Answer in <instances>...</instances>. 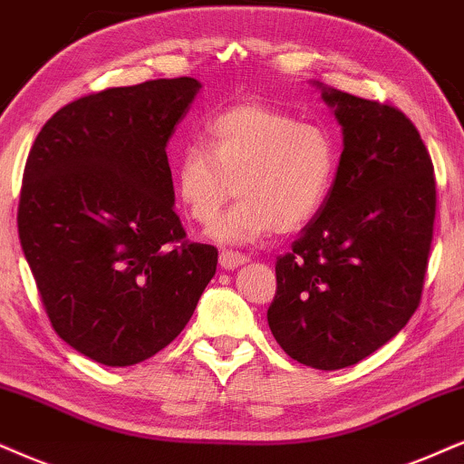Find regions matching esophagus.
Returning a JSON list of instances; mask_svg holds the SVG:
<instances>
[{"mask_svg":"<svg viewBox=\"0 0 464 464\" xmlns=\"http://www.w3.org/2000/svg\"><path fill=\"white\" fill-rule=\"evenodd\" d=\"M248 261V256L242 255V252H233V250H222L220 252V267L222 269H236L239 266Z\"/></svg>","mask_w":464,"mask_h":464,"instance_id":"1","label":"esophagus"}]
</instances>
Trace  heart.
Wrapping results in <instances>:
<instances>
[{
	"label": "heart",
	"instance_id": "1",
	"mask_svg": "<svg viewBox=\"0 0 464 464\" xmlns=\"http://www.w3.org/2000/svg\"><path fill=\"white\" fill-rule=\"evenodd\" d=\"M201 145L175 160V190L198 225H212L233 192L239 201L214 227L225 244H252L297 231L330 195L336 145L325 128L297 121L267 102L248 101L208 120Z\"/></svg>",
	"mask_w": 464,
	"mask_h": 464
}]
</instances>
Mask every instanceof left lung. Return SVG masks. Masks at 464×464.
<instances>
[{
    "label": "left lung",
    "instance_id": "obj_1",
    "mask_svg": "<svg viewBox=\"0 0 464 464\" xmlns=\"http://www.w3.org/2000/svg\"><path fill=\"white\" fill-rule=\"evenodd\" d=\"M313 85L343 128V154L324 208L276 261L267 324L293 360L338 371L383 347L420 306L437 188L407 115Z\"/></svg>",
    "mask_w": 464,
    "mask_h": 464
}]
</instances>
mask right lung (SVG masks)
<instances>
[{"label": "right lung", "mask_w": 464, "mask_h": 464, "mask_svg": "<svg viewBox=\"0 0 464 464\" xmlns=\"http://www.w3.org/2000/svg\"><path fill=\"white\" fill-rule=\"evenodd\" d=\"M201 83L156 79L57 111L27 156L19 239L53 330L104 366L167 347L216 274L186 242L167 143Z\"/></svg>", "instance_id": "right-lung-1"}]
</instances>
